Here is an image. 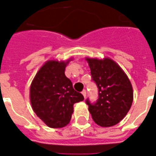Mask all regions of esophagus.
Wrapping results in <instances>:
<instances>
[{
  "mask_svg": "<svg viewBox=\"0 0 156 156\" xmlns=\"http://www.w3.org/2000/svg\"><path fill=\"white\" fill-rule=\"evenodd\" d=\"M82 94H83V96H84V98H86V96H87V90H83L82 91Z\"/></svg>",
  "mask_w": 156,
  "mask_h": 156,
  "instance_id": "1",
  "label": "esophagus"
}]
</instances>
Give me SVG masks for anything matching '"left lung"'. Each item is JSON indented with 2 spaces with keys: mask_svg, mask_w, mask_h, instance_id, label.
Segmentation results:
<instances>
[{
  "mask_svg": "<svg viewBox=\"0 0 156 156\" xmlns=\"http://www.w3.org/2000/svg\"><path fill=\"white\" fill-rule=\"evenodd\" d=\"M92 81L98 87V99L86 103L92 119L101 126H111L119 122L131 107L133 90L131 82L118 64L111 59H87Z\"/></svg>",
  "mask_w": 156,
  "mask_h": 156,
  "instance_id": "left-lung-1",
  "label": "left lung"
}]
</instances>
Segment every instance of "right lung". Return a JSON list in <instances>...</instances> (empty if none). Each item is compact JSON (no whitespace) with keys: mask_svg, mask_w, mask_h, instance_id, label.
<instances>
[{"mask_svg":"<svg viewBox=\"0 0 156 156\" xmlns=\"http://www.w3.org/2000/svg\"><path fill=\"white\" fill-rule=\"evenodd\" d=\"M69 62L49 61L39 69L30 87L33 110L43 122L52 128L66 126L71 119L74 103L84 99L73 88L65 75Z\"/></svg>","mask_w":156,"mask_h":156,"instance_id":"1","label":"right lung"}]
</instances>
